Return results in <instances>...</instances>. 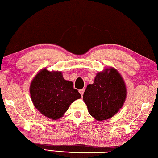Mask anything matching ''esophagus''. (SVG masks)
<instances>
[{
    "mask_svg": "<svg viewBox=\"0 0 158 158\" xmlns=\"http://www.w3.org/2000/svg\"><path fill=\"white\" fill-rule=\"evenodd\" d=\"M79 92H80V94H81V96H83V94H84V92H85V89H80V90H79Z\"/></svg>",
    "mask_w": 158,
    "mask_h": 158,
    "instance_id": "34e87169",
    "label": "esophagus"
}]
</instances>
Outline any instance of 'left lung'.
<instances>
[{
  "label": "left lung",
  "instance_id": "8db88e82",
  "mask_svg": "<svg viewBox=\"0 0 158 158\" xmlns=\"http://www.w3.org/2000/svg\"><path fill=\"white\" fill-rule=\"evenodd\" d=\"M127 90L124 82L114 68L99 72L94 84L88 85L83 100L89 113L98 121L111 118L123 106Z\"/></svg>",
  "mask_w": 158,
  "mask_h": 158
}]
</instances>
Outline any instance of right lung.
I'll return each instance as SVG.
<instances>
[{
	"label": "right lung",
	"instance_id": "right-lung-1",
	"mask_svg": "<svg viewBox=\"0 0 158 158\" xmlns=\"http://www.w3.org/2000/svg\"><path fill=\"white\" fill-rule=\"evenodd\" d=\"M34 105L46 117L56 120L61 118L74 100L81 98L72 82L62 78L60 71H40L30 85Z\"/></svg>",
	"mask_w": 158,
	"mask_h": 158
}]
</instances>
